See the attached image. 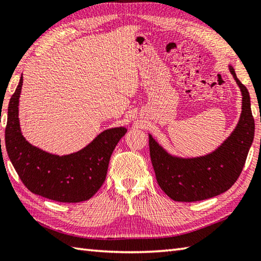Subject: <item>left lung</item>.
Wrapping results in <instances>:
<instances>
[{"label": "left lung", "instance_id": "1", "mask_svg": "<svg viewBox=\"0 0 261 261\" xmlns=\"http://www.w3.org/2000/svg\"><path fill=\"white\" fill-rule=\"evenodd\" d=\"M242 91V113L239 124L226 141L212 154L197 158L168 155L149 136L151 164L161 189L175 201H200L227 191L237 182L254 136L250 95L229 66Z\"/></svg>", "mask_w": 261, "mask_h": 261}]
</instances>
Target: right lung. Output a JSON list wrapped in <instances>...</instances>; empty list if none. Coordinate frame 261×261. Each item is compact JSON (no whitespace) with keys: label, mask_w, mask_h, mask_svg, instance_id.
I'll return each instance as SVG.
<instances>
[{"label":"right lung","mask_w":261,"mask_h":261,"mask_svg":"<svg viewBox=\"0 0 261 261\" xmlns=\"http://www.w3.org/2000/svg\"><path fill=\"white\" fill-rule=\"evenodd\" d=\"M22 76L10 98L5 127V147L20 180L35 195L60 202L88 200L103 185L112 152L125 135V127L101 132L90 144L73 154L58 156L25 141L18 119Z\"/></svg>","instance_id":"1"}]
</instances>
